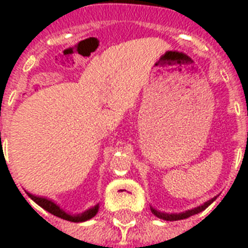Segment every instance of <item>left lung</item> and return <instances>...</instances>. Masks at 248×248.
<instances>
[{
    "instance_id": "8db88e82",
    "label": "left lung",
    "mask_w": 248,
    "mask_h": 248,
    "mask_svg": "<svg viewBox=\"0 0 248 248\" xmlns=\"http://www.w3.org/2000/svg\"><path fill=\"white\" fill-rule=\"evenodd\" d=\"M214 201H215V198H212V200L207 201L206 203L202 204V206H200V207L193 208V210H189V211L183 212V214H163V212L155 211V208H151V211H152V214H153V215H155L157 217H159V219L166 220V221H175V220L186 219V217H189V216L196 215V214H198V212L203 211L204 208L208 207V206H210V204H211Z\"/></svg>"
}]
</instances>
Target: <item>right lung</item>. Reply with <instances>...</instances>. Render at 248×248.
<instances>
[{
  "mask_svg": "<svg viewBox=\"0 0 248 248\" xmlns=\"http://www.w3.org/2000/svg\"><path fill=\"white\" fill-rule=\"evenodd\" d=\"M27 194H28V196L31 197V198H32V200L34 201L37 204H40L41 207L45 208V210L50 212V214L58 216V217H60V219L68 220V221H73V223L86 221V220L91 219L93 216L96 215V212H97V206H95L93 208H90L89 211L85 212V214H82V215L71 216V215H68V214H65V212H64L63 210L59 207V206H56V204L54 203V202H51V201L46 200V198H41V197L32 196L31 193H27Z\"/></svg>",
  "mask_w": 248,
  "mask_h": 248,
  "instance_id": "1",
  "label": "right lung"
}]
</instances>
